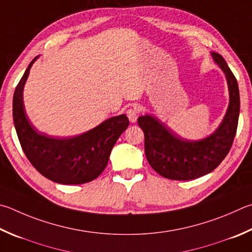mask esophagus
<instances>
[{
	"mask_svg": "<svg viewBox=\"0 0 252 252\" xmlns=\"http://www.w3.org/2000/svg\"><path fill=\"white\" fill-rule=\"evenodd\" d=\"M126 116H127V118H129L130 122L134 123V122H136V120H138L139 110L135 107L134 108H131V109H129V110L126 111Z\"/></svg>",
	"mask_w": 252,
	"mask_h": 252,
	"instance_id": "esophagus-1",
	"label": "esophagus"
}]
</instances>
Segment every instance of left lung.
Listing matches in <instances>:
<instances>
[{
    "instance_id": "8db88e82",
    "label": "left lung",
    "mask_w": 252,
    "mask_h": 252,
    "mask_svg": "<svg viewBox=\"0 0 252 252\" xmlns=\"http://www.w3.org/2000/svg\"><path fill=\"white\" fill-rule=\"evenodd\" d=\"M226 76L229 104L220 125L212 134L197 141L181 138L165 123L152 114L138 118L144 132L146 159L159 175L175 181H189L214 171L234 142L240 111L239 88L236 77L221 55L210 53Z\"/></svg>"
}]
</instances>
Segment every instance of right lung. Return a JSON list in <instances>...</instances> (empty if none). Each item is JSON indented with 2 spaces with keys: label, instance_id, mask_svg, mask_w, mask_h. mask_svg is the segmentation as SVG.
I'll use <instances>...</instances> for the list:
<instances>
[{
  "label": "right lung",
  "instance_id": "add662e5",
  "mask_svg": "<svg viewBox=\"0 0 252 252\" xmlns=\"http://www.w3.org/2000/svg\"><path fill=\"white\" fill-rule=\"evenodd\" d=\"M27 67L13 95V120L26 158L43 176L58 184L78 185L94 181L106 168L111 150L126 130V114L109 118L85 133L72 138H55L39 132L27 117L23 90L36 62Z\"/></svg>",
  "mask_w": 252,
  "mask_h": 252
}]
</instances>
